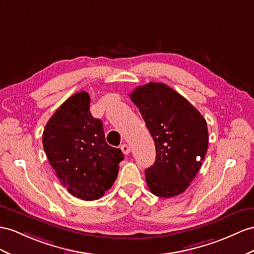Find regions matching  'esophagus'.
Returning a JSON list of instances; mask_svg holds the SVG:
<instances>
[{"instance_id":"obj_1","label":"esophagus","mask_w":254,"mask_h":254,"mask_svg":"<svg viewBox=\"0 0 254 254\" xmlns=\"http://www.w3.org/2000/svg\"><path fill=\"white\" fill-rule=\"evenodd\" d=\"M121 150H122V152L125 153V154H128L129 152H131V149H129L128 145H127V144L121 145Z\"/></svg>"}]
</instances>
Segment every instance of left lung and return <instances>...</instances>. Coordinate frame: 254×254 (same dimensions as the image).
<instances>
[{
	"label": "left lung",
	"instance_id": "1",
	"mask_svg": "<svg viewBox=\"0 0 254 254\" xmlns=\"http://www.w3.org/2000/svg\"><path fill=\"white\" fill-rule=\"evenodd\" d=\"M153 137L157 157L145 171L149 190L170 198L190 186L208 149L207 122L183 95L149 82L129 94Z\"/></svg>",
	"mask_w": 254,
	"mask_h": 254
}]
</instances>
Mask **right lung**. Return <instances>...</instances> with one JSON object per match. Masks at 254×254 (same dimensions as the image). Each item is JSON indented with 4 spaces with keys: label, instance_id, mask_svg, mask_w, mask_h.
I'll use <instances>...</instances> for the list:
<instances>
[{
    "label": "right lung",
    "instance_id": "add662e5",
    "mask_svg": "<svg viewBox=\"0 0 254 254\" xmlns=\"http://www.w3.org/2000/svg\"><path fill=\"white\" fill-rule=\"evenodd\" d=\"M86 91L75 93L56 110L43 133L50 165L67 191L83 200L102 197L118 176L125 158L105 140L103 123L90 113Z\"/></svg>",
    "mask_w": 254,
    "mask_h": 254
}]
</instances>
